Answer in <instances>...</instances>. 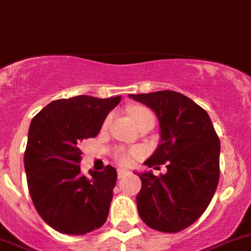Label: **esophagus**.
Here are the masks:
<instances>
[{
  "label": "esophagus",
  "instance_id": "obj_1",
  "mask_svg": "<svg viewBox=\"0 0 251 251\" xmlns=\"http://www.w3.org/2000/svg\"><path fill=\"white\" fill-rule=\"evenodd\" d=\"M127 174L128 172L125 171V169H119V171H117V176H119V178H124L125 176H127Z\"/></svg>",
  "mask_w": 251,
  "mask_h": 251
}]
</instances>
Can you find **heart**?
I'll return each mask as SVG.
<instances>
[{"label": "heart", "mask_w": 251, "mask_h": 251, "mask_svg": "<svg viewBox=\"0 0 251 251\" xmlns=\"http://www.w3.org/2000/svg\"><path fill=\"white\" fill-rule=\"evenodd\" d=\"M152 116V113L150 112L149 110L144 107H134L131 111H130V117L134 121V124H138L139 121H141L145 117ZM111 116H108L107 119L104 120V125H107L110 123ZM141 154L140 149H119L116 152H115V158H116L117 162L121 165H130L132 162H134L135 158H138Z\"/></svg>", "instance_id": "1"}]
</instances>
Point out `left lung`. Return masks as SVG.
<instances>
[{"instance_id": "obj_1", "label": "left lung", "mask_w": 251, "mask_h": 251, "mask_svg": "<svg viewBox=\"0 0 251 251\" xmlns=\"http://www.w3.org/2000/svg\"><path fill=\"white\" fill-rule=\"evenodd\" d=\"M155 112L160 143L148 167L167 173H138L136 206L141 220L162 232H178L197 221L210 204L220 178V140L208 113L182 93L158 91L128 95Z\"/></svg>"}]
</instances>
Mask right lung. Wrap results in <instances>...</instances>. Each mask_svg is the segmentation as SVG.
Listing matches in <instances>:
<instances>
[{
	"label": "right lung",
	"mask_w": 251,
	"mask_h": 251,
	"mask_svg": "<svg viewBox=\"0 0 251 251\" xmlns=\"http://www.w3.org/2000/svg\"><path fill=\"white\" fill-rule=\"evenodd\" d=\"M121 96H77L50 102L31 120L24 164L32 203L50 227L84 235L103 225L116 184L111 165L80 174V144L97 136Z\"/></svg>",
	"instance_id": "1"
}]
</instances>
